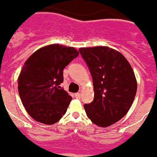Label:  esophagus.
I'll use <instances>...</instances> for the list:
<instances>
[{"label":"esophagus","mask_w":157,"mask_h":157,"mask_svg":"<svg viewBox=\"0 0 157 157\" xmlns=\"http://www.w3.org/2000/svg\"><path fill=\"white\" fill-rule=\"evenodd\" d=\"M81 93H76V94H75V96H76V98H81Z\"/></svg>","instance_id":"obj_1"}]
</instances>
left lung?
Returning <instances> with one entry per match:
<instances>
[{
	"instance_id": "obj_1",
	"label": "left lung",
	"mask_w": 157,
	"mask_h": 157,
	"mask_svg": "<svg viewBox=\"0 0 157 157\" xmlns=\"http://www.w3.org/2000/svg\"><path fill=\"white\" fill-rule=\"evenodd\" d=\"M91 73L94 98L85 104L88 118L99 127H109L124 117L137 90L133 69L123 55L107 47L79 49Z\"/></svg>"
}]
</instances>
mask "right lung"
Listing matches in <instances>:
<instances>
[{
    "label": "right lung",
    "instance_id": "add662e5",
    "mask_svg": "<svg viewBox=\"0 0 157 157\" xmlns=\"http://www.w3.org/2000/svg\"><path fill=\"white\" fill-rule=\"evenodd\" d=\"M78 55L75 48L52 44L36 51L25 61L18 77V93L34 120L52 125L65 114L72 98L60 87L63 71Z\"/></svg>",
    "mask_w": 157,
    "mask_h": 157
}]
</instances>
